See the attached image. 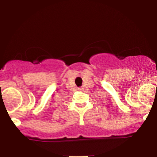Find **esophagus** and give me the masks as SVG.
<instances>
[{"label":"esophagus","instance_id":"esophagus-1","mask_svg":"<svg viewBox=\"0 0 157 157\" xmlns=\"http://www.w3.org/2000/svg\"><path fill=\"white\" fill-rule=\"evenodd\" d=\"M82 89H81V88H80V89H79V90H80V91H81V90H82Z\"/></svg>","mask_w":157,"mask_h":157}]
</instances>
